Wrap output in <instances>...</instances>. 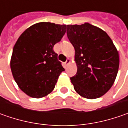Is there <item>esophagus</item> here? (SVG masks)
<instances>
[{
	"mask_svg": "<svg viewBox=\"0 0 128 128\" xmlns=\"http://www.w3.org/2000/svg\"><path fill=\"white\" fill-rule=\"evenodd\" d=\"M70 62V60L69 58H68L66 60V61L65 62V65H66V66H68Z\"/></svg>",
	"mask_w": 128,
	"mask_h": 128,
	"instance_id": "1",
	"label": "esophagus"
}]
</instances>
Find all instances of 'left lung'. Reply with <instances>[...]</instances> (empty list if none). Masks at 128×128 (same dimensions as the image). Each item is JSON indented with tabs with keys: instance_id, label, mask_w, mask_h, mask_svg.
I'll return each mask as SVG.
<instances>
[{
	"instance_id": "left-lung-1",
	"label": "left lung",
	"mask_w": 128,
	"mask_h": 128,
	"mask_svg": "<svg viewBox=\"0 0 128 128\" xmlns=\"http://www.w3.org/2000/svg\"><path fill=\"white\" fill-rule=\"evenodd\" d=\"M67 36L75 48L78 70L70 78L77 92L88 99L98 98L110 89L119 68V55L104 30L86 22L68 25Z\"/></svg>"
}]
</instances>
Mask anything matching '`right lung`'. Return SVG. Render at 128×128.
Instances as JSON below:
<instances>
[{
  "mask_svg": "<svg viewBox=\"0 0 128 128\" xmlns=\"http://www.w3.org/2000/svg\"><path fill=\"white\" fill-rule=\"evenodd\" d=\"M66 25L41 22L29 27L18 38L10 60L12 76L26 95L40 98L50 93L65 69L53 47L60 42Z\"/></svg>",
  "mask_w": 128,
  "mask_h": 128,
  "instance_id": "1",
  "label": "right lung"
}]
</instances>
